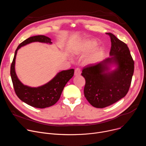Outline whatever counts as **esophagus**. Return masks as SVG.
I'll use <instances>...</instances> for the list:
<instances>
[{
	"mask_svg": "<svg viewBox=\"0 0 146 146\" xmlns=\"http://www.w3.org/2000/svg\"><path fill=\"white\" fill-rule=\"evenodd\" d=\"M81 70L80 68H77L75 69L74 70V76H80L81 74Z\"/></svg>",
	"mask_w": 146,
	"mask_h": 146,
	"instance_id": "1",
	"label": "esophagus"
}]
</instances>
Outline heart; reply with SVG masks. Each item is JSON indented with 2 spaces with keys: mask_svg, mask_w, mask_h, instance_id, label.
Segmentation results:
<instances>
[{
  "mask_svg": "<svg viewBox=\"0 0 146 146\" xmlns=\"http://www.w3.org/2000/svg\"><path fill=\"white\" fill-rule=\"evenodd\" d=\"M97 46V43L94 40L87 39L82 41L79 43L78 46L74 49L73 53L76 55L81 54H86L92 51ZM101 50L96 49L91 55L86 59V62L87 64H94L96 62L101 55Z\"/></svg>",
  "mask_w": 146,
  "mask_h": 146,
  "instance_id": "b5f03b06",
  "label": "heart"
}]
</instances>
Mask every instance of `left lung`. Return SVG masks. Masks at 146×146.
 Segmentation results:
<instances>
[{
	"label": "left lung",
	"mask_w": 146,
	"mask_h": 146,
	"mask_svg": "<svg viewBox=\"0 0 146 146\" xmlns=\"http://www.w3.org/2000/svg\"><path fill=\"white\" fill-rule=\"evenodd\" d=\"M110 58L99 63L87 65L81 75L85 78L84 96L91 105L96 108L110 106L125 96L129 89L134 72V61L128 46L111 33ZM117 68L109 71V65Z\"/></svg>",
	"instance_id": "1"
}]
</instances>
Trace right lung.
<instances>
[{"label": "right lung", "instance_id": "right-lung-1", "mask_svg": "<svg viewBox=\"0 0 146 146\" xmlns=\"http://www.w3.org/2000/svg\"><path fill=\"white\" fill-rule=\"evenodd\" d=\"M51 38L38 35L29 37L19 44L15 51L10 68V74L15 92L17 96L28 105L36 108L44 109L51 106L59 99L66 83L74 75V69L63 70L58 73L47 84L38 87H31L24 85L18 78L15 71V62L17 51L21 47L32 42L52 44Z\"/></svg>", "mask_w": 146, "mask_h": 146}]
</instances>
